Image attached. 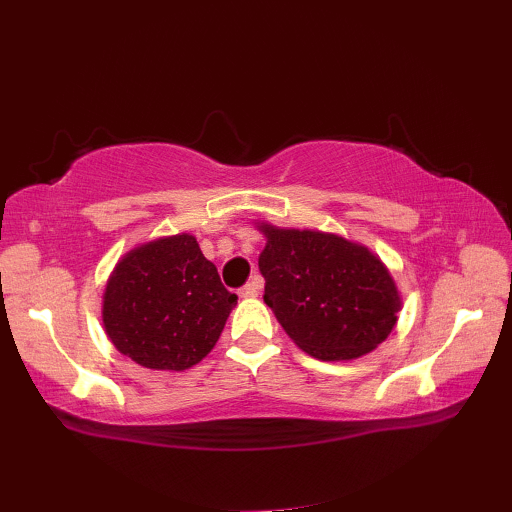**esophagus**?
Segmentation results:
<instances>
[{"instance_id": "obj_1", "label": "esophagus", "mask_w": 512, "mask_h": 512, "mask_svg": "<svg viewBox=\"0 0 512 512\" xmlns=\"http://www.w3.org/2000/svg\"><path fill=\"white\" fill-rule=\"evenodd\" d=\"M260 278H252V281H249L247 285H243L238 289V294H240V298H254V296H258V289H260Z\"/></svg>"}]
</instances>
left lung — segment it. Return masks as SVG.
Here are the masks:
<instances>
[{"label":"left lung","instance_id":"left-lung-1","mask_svg":"<svg viewBox=\"0 0 512 512\" xmlns=\"http://www.w3.org/2000/svg\"><path fill=\"white\" fill-rule=\"evenodd\" d=\"M263 231V298L301 350L345 361L388 339L401 301L379 258L341 236L269 225Z\"/></svg>","mask_w":512,"mask_h":512}]
</instances>
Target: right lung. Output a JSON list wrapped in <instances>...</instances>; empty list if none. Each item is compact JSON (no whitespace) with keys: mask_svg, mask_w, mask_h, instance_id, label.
I'll list each match as a JSON object with an SVG mask.
<instances>
[{"mask_svg":"<svg viewBox=\"0 0 512 512\" xmlns=\"http://www.w3.org/2000/svg\"><path fill=\"white\" fill-rule=\"evenodd\" d=\"M238 296L220 283L194 236L153 240L124 256L106 283L111 343L153 370H187L216 345Z\"/></svg>","mask_w":512,"mask_h":512,"instance_id":"add662e5","label":"right lung"}]
</instances>
